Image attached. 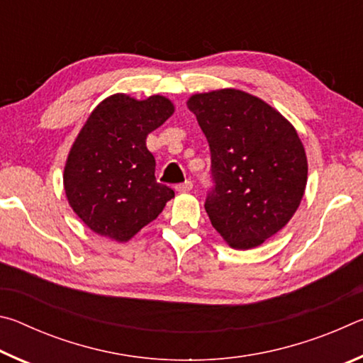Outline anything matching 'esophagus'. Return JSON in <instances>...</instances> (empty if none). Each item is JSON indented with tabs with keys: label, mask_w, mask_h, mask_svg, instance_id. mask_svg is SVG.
Returning <instances> with one entry per match:
<instances>
[{
	"label": "esophagus",
	"mask_w": 363,
	"mask_h": 363,
	"mask_svg": "<svg viewBox=\"0 0 363 363\" xmlns=\"http://www.w3.org/2000/svg\"><path fill=\"white\" fill-rule=\"evenodd\" d=\"M192 187H194L192 181H186V182H182V184H177L176 190L179 194H184V192H190V190H192Z\"/></svg>",
	"instance_id": "34e87169"
}]
</instances>
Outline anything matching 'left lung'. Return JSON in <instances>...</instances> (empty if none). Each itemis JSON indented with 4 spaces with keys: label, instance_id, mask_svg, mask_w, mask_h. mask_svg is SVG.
<instances>
[{
    "label": "left lung",
    "instance_id": "8db88e82",
    "mask_svg": "<svg viewBox=\"0 0 363 363\" xmlns=\"http://www.w3.org/2000/svg\"><path fill=\"white\" fill-rule=\"evenodd\" d=\"M211 153L205 210L235 250L259 247L298 210L307 160L294 128L266 102L238 89L195 94L187 102Z\"/></svg>",
    "mask_w": 363,
    "mask_h": 363
}]
</instances>
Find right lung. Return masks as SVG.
<instances>
[{"instance_id": "obj_1", "label": "right lung", "mask_w": 363, "mask_h": 363, "mask_svg": "<svg viewBox=\"0 0 363 363\" xmlns=\"http://www.w3.org/2000/svg\"><path fill=\"white\" fill-rule=\"evenodd\" d=\"M174 112L171 101L113 94L97 106L73 144L64 171L69 203L99 235L126 242L157 219L174 190L157 182L149 133Z\"/></svg>"}]
</instances>
